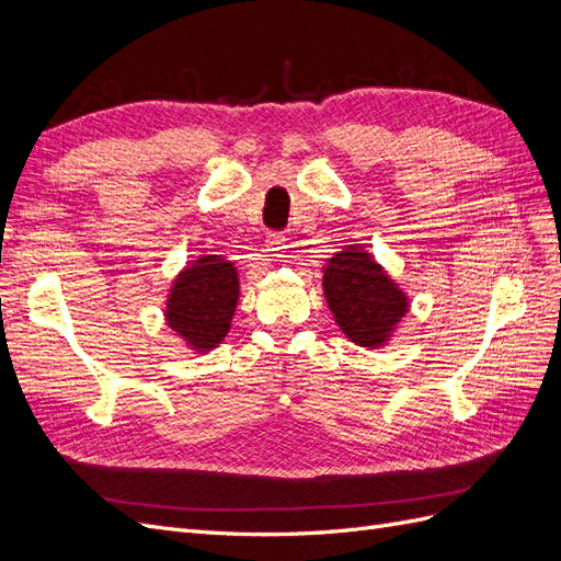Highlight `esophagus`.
Masks as SVG:
<instances>
[{"label":"esophagus","mask_w":561,"mask_h":561,"mask_svg":"<svg viewBox=\"0 0 561 561\" xmlns=\"http://www.w3.org/2000/svg\"><path fill=\"white\" fill-rule=\"evenodd\" d=\"M264 248L268 252V257H285L287 252V239L283 231H268L266 233V241H264Z\"/></svg>","instance_id":"obj_1"}]
</instances>
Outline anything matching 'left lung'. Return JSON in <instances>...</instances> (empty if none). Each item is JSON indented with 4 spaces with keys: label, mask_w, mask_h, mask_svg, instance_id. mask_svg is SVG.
<instances>
[{
    "label": "left lung",
    "mask_w": 561,
    "mask_h": 561,
    "mask_svg": "<svg viewBox=\"0 0 561 561\" xmlns=\"http://www.w3.org/2000/svg\"><path fill=\"white\" fill-rule=\"evenodd\" d=\"M322 287L336 325L358 346H381L407 311L402 290L358 248L334 254L322 274Z\"/></svg>",
    "instance_id": "left-lung-1"
}]
</instances>
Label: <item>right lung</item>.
I'll return each instance as SVG.
<instances>
[{
	"instance_id": "right-lung-1",
	"label": "right lung",
	"mask_w": 561,
	"mask_h": 561,
	"mask_svg": "<svg viewBox=\"0 0 561 561\" xmlns=\"http://www.w3.org/2000/svg\"><path fill=\"white\" fill-rule=\"evenodd\" d=\"M239 301V274L231 262L206 254L186 266L168 297L165 320L196 351L215 348L229 332Z\"/></svg>"
}]
</instances>
